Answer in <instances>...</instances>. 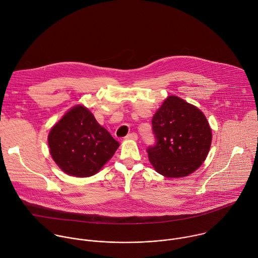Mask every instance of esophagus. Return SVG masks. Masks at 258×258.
I'll list each match as a JSON object with an SVG mask.
<instances>
[{"instance_id":"esophagus-1","label":"esophagus","mask_w":258,"mask_h":258,"mask_svg":"<svg viewBox=\"0 0 258 258\" xmlns=\"http://www.w3.org/2000/svg\"><path fill=\"white\" fill-rule=\"evenodd\" d=\"M125 139L126 140H134V141H136V140H138V135L136 133H131V134H128L125 137Z\"/></svg>"}]
</instances>
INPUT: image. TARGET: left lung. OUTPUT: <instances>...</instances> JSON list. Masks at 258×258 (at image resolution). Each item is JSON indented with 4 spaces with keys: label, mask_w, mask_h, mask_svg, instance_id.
Returning <instances> with one entry per match:
<instances>
[{
    "label": "left lung",
    "mask_w": 258,
    "mask_h": 258,
    "mask_svg": "<svg viewBox=\"0 0 258 258\" xmlns=\"http://www.w3.org/2000/svg\"><path fill=\"white\" fill-rule=\"evenodd\" d=\"M154 146L147 149L156 171L167 178L188 176L205 161L212 141L207 118L196 106L169 96L152 120Z\"/></svg>",
    "instance_id": "obj_1"
}]
</instances>
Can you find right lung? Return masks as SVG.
Here are the masks:
<instances>
[{
    "label": "right lung",
    "mask_w": 258,
    "mask_h": 258,
    "mask_svg": "<svg viewBox=\"0 0 258 258\" xmlns=\"http://www.w3.org/2000/svg\"><path fill=\"white\" fill-rule=\"evenodd\" d=\"M50 154L66 174L89 177L112 158L119 144L81 105L71 108L50 131Z\"/></svg>",
    "instance_id": "add662e5"
}]
</instances>
